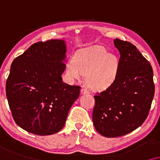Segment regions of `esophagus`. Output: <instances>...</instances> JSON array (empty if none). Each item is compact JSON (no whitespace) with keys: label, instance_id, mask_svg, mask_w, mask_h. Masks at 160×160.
Here are the masks:
<instances>
[{"label":"esophagus","instance_id":"obj_1","mask_svg":"<svg viewBox=\"0 0 160 160\" xmlns=\"http://www.w3.org/2000/svg\"><path fill=\"white\" fill-rule=\"evenodd\" d=\"M80 92H81L82 94H88V93H89V91L86 88H82Z\"/></svg>","mask_w":160,"mask_h":160}]
</instances>
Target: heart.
Listing matches in <instances>:
<instances>
[{"instance_id": "1", "label": "heart", "mask_w": 160, "mask_h": 160, "mask_svg": "<svg viewBox=\"0 0 160 160\" xmlns=\"http://www.w3.org/2000/svg\"><path fill=\"white\" fill-rule=\"evenodd\" d=\"M118 62L116 56L107 53L102 46H94L67 62L65 74L69 80H85L91 88L98 90L111 86L116 80Z\"/></svg>"}]
</instances>
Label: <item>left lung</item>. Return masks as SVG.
<instances>
[{
  "label": "left lung",
  "instance_id": "8db88e82",
  "mask_svg": "<svg viewBox=\"0 0 160 160\" xmlns=\"http://www.w3.org/2000/svg\"><path fill=\"white\" fill-rule=\"evenodd\" d=\"M120 52L115 81L94 96L93 123L100 135L116 138L141 126L154 95L150 63L130 42L114 39Z\"/></svg>",
  "mask_w": 160,
  "mask_h": 160
}]
</instances>
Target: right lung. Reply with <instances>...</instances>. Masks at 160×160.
Returning <instances> with one entry per match:
<instances>
[{"label":"right lung","mask_w":160,"mask_h":160,"mask_svg":"<svg viewBox=\"0 0 160 160\" xmlns=\"http://www.w3.org/2000/svg\"><path fill=\"white\" fill-rule=\"evenodd\" d=\"M67 47L63 40L35 43L14 59L6 94L14 121L38 135L58 132L80 96V87L63 82Z\"/></svg>","instance_id":"add662e5"}]
</instances>
